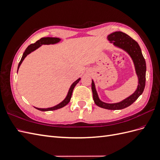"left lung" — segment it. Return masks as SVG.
Returning a JSON list of instances; mask_svg holds the SVG:
<instances>
[{"label":"left lung","mask_w":160,"mask_h":160,"mask_svg":"<svg viewBox=\"0 0 160 160\" xmlns=\"http://www.w3.org/2000/svg\"><path fill=\"white\" fill-rule=\"evenodd\" d=\"M108 39L111 43H113L114 46L127 52L132 58L134 64L135 72L138 78V88L133 94L120 102L108 103L100 100L98 92L96 91L94 81L92 80L91 89L93 92V98L95 103L101 108L110 110L122 109L129 107L142 94L145 85H146V63L142 55L141 48L138 43L127 34L121 31H116L109 35L108 36Z\"/></svg>","instance_id":"obj_1"}]
</instances>
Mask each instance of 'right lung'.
I'll use <instances>...</instances> for the list:
<instances>
[{
	"label": "right lung",
	"instance_id": "1",
	"mask_svg": "<svg viewBox=\"0 0 160 160\" xmlns=\"http://www.w3.org/2000/svg\"><path fill=\"white\" fill-rule=\"evenodd\" d=\"M59 41H61V38H57V37H43V38H41V39L38 40L35 43H33V44L28 45V47L26 49V50L25 51V52H23V55H22V57L21 59V61L19 62L18 65V69H17V72H18L19 67H20L23 60L25 59V58L28 54H30V53L32 52V51H35L36 49H38V47H40L42 45H54V44H56V43H57V42H59ZM80 79H81V78H79L78 79L76 80L75 82L72 83V84L70 87V88H69V91H68V93H67L66 98H65V99L63 101H61L60 103L57 104L55 106H53V107L49 108H35H35L37 109L42 111H47L56 110V109H60V108L65 107V106L68 104L69 102L70 101L72 91H73L75 85L79 83Z\"/></svg>",
	"mask_w": 160,
	"mask_h": 160
}]
</instances>
